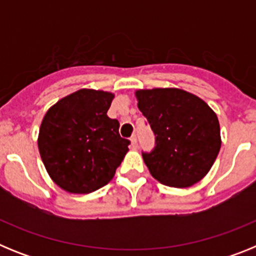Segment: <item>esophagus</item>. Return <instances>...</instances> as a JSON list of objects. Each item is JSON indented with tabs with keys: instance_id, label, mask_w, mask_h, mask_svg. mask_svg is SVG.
<instances>
[{
	"instance_id": "34e87169",
	"label": "esophagus",
	"mask_w": 256,
	"mask_h": 256,
	"mask_svg": "<svg viewBox=\"0 0 256 256\" xmlns=\"http://www.w3.org/2000/svg\"><path fill=\"white\" fill-rule=\"evenodd\" d=\"M130 146H132L133 148H137V136L133 134L132 137H130Z\"/></svg>"
}]
</instances>
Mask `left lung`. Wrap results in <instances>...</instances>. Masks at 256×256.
<instances>
[{"mask_svg":"<svg viewBox=\"0 0 256 256\" xmlns=\"http://www.w3.org/2000/svg\"><path fill=\"white\" fill-rule=\"evenodd\" d=\"M136 96L155 134V148L142 152L151 176L170 187H190L202 180L220 150L216 112L178 88L141 90Z\"/></svg>","mask_w":256,"mask_h":256,"instance_id":"obj_1","label":"left lung"}]
</instances>
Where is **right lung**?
<instances>
[{"label": "right lung", "instance_id": "obj_1", "mask_svg": "<svg viewBox=\"0 0 256 256\" xmlns=\"http://www.w3.org/2000/svg\"><path fill=\"white\" fill-rule=\"evenodd\" d=\"M114 94L79 90L44 115L38 136L40 158L52 180L70 194L108 184L128 151L119 122L108 116Z\"/></svg>", "mask_w": 256, "mask_h": 256}]
</instances>
